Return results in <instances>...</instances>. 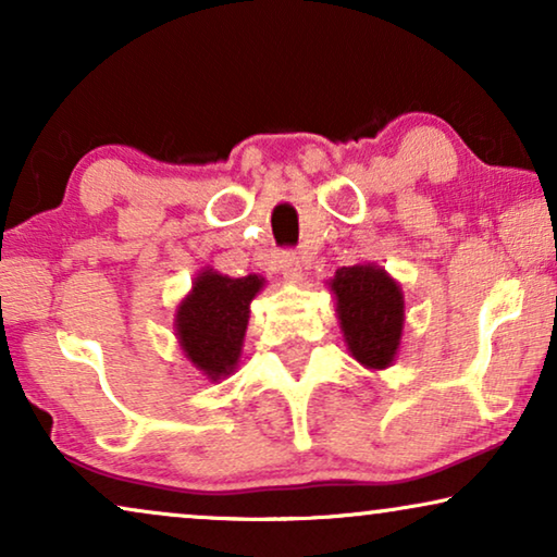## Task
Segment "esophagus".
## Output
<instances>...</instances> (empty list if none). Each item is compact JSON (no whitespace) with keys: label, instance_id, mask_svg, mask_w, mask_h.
<instances>
[{"label":"esophagus","instance_id":"esophagus-1","mask_svg":"<svg viewBox=\"0 0 557 557\" xmlns=\"http://www.w3.org/2000/svg\"><path fill=\"white\" fill-rule=\"evenodd\" d=\"M278 269L281 273H284V278L288 281V284H299L301 281V258L292 253V250H286V253L278 256Z\"/></svg>","mask_w":557,"mask_h":557}]
</instances>
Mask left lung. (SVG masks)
<instances>
[{
	"label": "left lung",
	"mask_w": 557,
	"mask_h": 557,
	"mask_svg": "<svg viewBox=\"0 0 557 557\" xmlns=\"http://www.w3.org/2000/svg\"><path fill=\"white\" fill-rule=\"evenodd\" d=\"M347 349L364 368L385 370L398 355L406 304L398 281L372 263L342 265L330 281Z\"/></svg>",
	"instance_id": "8db88e82"
}]
</instances>
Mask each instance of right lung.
<instances>
[{
	"instance_id": "obj_1",
	"label": "right lung",
	"mask_w": 557,
	"mask_h": 557,
	"mask_svg": "<svg viewBox=\"0 0 557 557\" xmlns=\"http://www.w3.org/2000/svg\"><path fill=\"white\" fill-rule=\"evenodd\" d=\"M263 284L256 273L231 278L202 269L193 281V292L180 301L174 317L180 347L208 380H223L238 368L250 301Z\"/></svg>"
}]
</instances>
